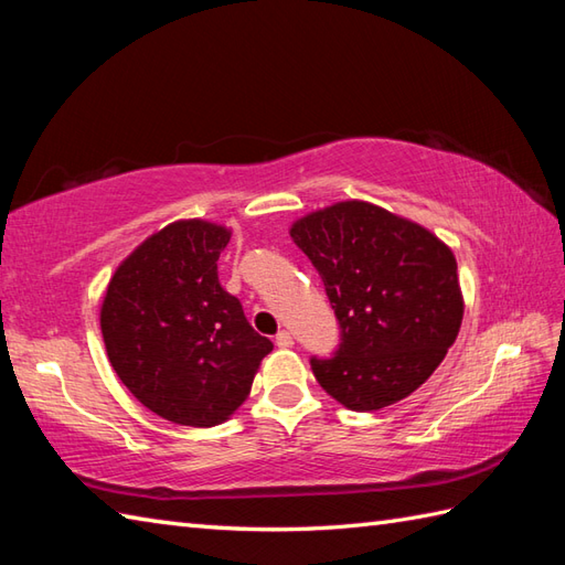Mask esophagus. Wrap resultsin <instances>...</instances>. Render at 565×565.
Here are the masks:
<instances>
[{"mask_svg": "<svg viewBox=\"0 0 565 565\" xmlns=\"http://www.w3.org/2000/svg\"><path fill=\"white\" fill-rule=\"evenodd\" d=\"M276 347H281V350H289V347H294V338L289 330H279V334H276Z\"/></svg>", "mask_w": 565, "mask_h": 565, "instance_id": "34e87169", "label": "esophagus"}]
</instances>
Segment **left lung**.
Segmentation results:
<instances>
[{"mask_svg": "<svg viewBox=\"0 0 565 565\" xmlns=\"http://www.w3.org/2000/svg\"><path fill=\"white\" fill-rule=\"evenodd\" d=\"M340 322L318 383L356 413L407 398L454 344L463 298L454 252L423 225L366 201H342L291 227Z\"/></svg>", "mask_w": 565, "mask_h": 565, "instance_id": "1", "label": "left lung"}]
</instances>
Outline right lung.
<instances>
[{
	"label": "right lung",
	"instance_id": "add662e5",
	"mask_svg": "<svg viewBox=\"0 0 565 565\" xmlns=\"http://www.w3.org/2000/svg\"><path fill=\"white\" fill-rule=\"evenodd\" d=\"M231 231L177 221L121 262L102 303L106 354L124 386L170 423H225L274 344L218 281Z\"/></svg>",
	"mask_w": 565,
	"mask_h": 565
}]
</instances>
